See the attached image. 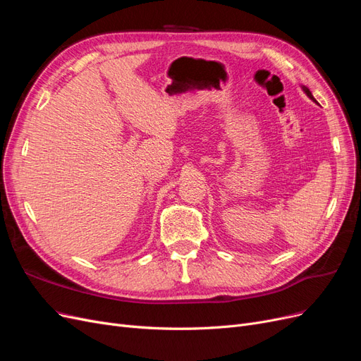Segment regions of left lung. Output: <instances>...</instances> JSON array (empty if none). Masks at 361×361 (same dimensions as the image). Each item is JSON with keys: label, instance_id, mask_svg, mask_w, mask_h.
Instances as JSON below:
<instances>
[{"label": "left lung", "instance_id": "1", "mask_svg": "<svg viewBox=\"0 0 361 361\" xmlns=\"http://www.w3.org/2000/svg\"><path fill=\"white\" fill-rule=\"evenodd\" d=\"M301 89H302V92L305 93V94H307L309 97H310V99L313 101V102H316V99H314V97H313V94H312V92L307 89V87H305V85H301Z\"/></svg>", "mask_w": 361, "mask_h": 361}]
</instances>
